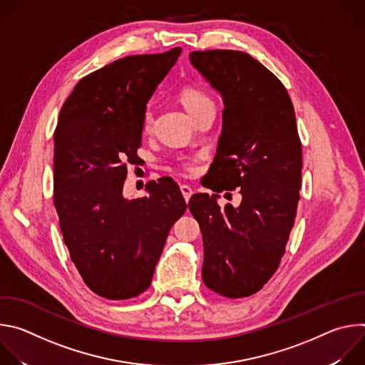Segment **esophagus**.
Here are the masks:
<instances>
[{"mask_svg":"<svg viewBox=\"0 0 365 365\" xmlns=\"http://www.w3.org/2000/svg\"><path fill=\"white\" fill-rule=\"evenodd\" d=\"M180 192H182V195H183V197H185V200L189 202L190 196L193 195V189H192L190 186H187V185H182V186H180Z\"/></svg>","mask_w":365,"mask_h":365,"instance_id":"34e87169","label":"esophagus"}]
</instances>
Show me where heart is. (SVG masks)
Masks as SVG:
<instances>
[{
	"instance_id": "b5f03b06",
	"label": "heart",
	"mask_w": 365,
	"mask_h": 365,
	"mask_svg": "<svg viewBox=\"0 0 365 365\" xmlns=\"http://www.w3.org/2000/svg\"><path fill=\"white\" fill-rule=\"evenodd\" d=\"M179 99L182 102V106L185 107V110L190 114V117L193 118L202 108H205L206 106H210V103H214L212 99L207 96L205 92H202L200 89L197 88H192V86H187V88H183L179 93ZM151 124H153V114L150 110L145 111L144 114V118H143V127H144V131H150L151 128ZM187 169H192L190 165H186Z\"/></svg>"
}]
</instances>
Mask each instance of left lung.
I'll list each match as a JSON object with an SVG mask.
<instances>
[{
	"label": "left lung",
	"mask_w": 365,
	"mask_h": 365,
	"mask_svg": "<svg viewBox=\"0 0 365 365\" xmlns=\"http://www.w3.org/2000/svg\"><path fill=\"white\" fill-rule=\"evenodd\" d=\"M189 61L224 103L206 186L242 195L225 207L217 193L189 200L203 238L202 279L225 297H245L274 274L294 224L302 182L294 108L283 83L244 51H192Z\"/></svg>",
	"instance_id": "left-lung-1"
}]
</instances>
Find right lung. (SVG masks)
<instances>
[{"instance_id": "right-lung-1", "label": "right lung", "mask_w": 365, "mask_h": 365, "mask_svg": "<svg viewBox=\"0 0 365 365\" xmlns=\"http://www.w3.org/2000/svg\"><path fill=\"white\" fill-rule=\"evenodd\" d=\"M180 47L118 59L85 76L65 101L55 131L53 189L63 241L86 286L123 300L151 284L172 225L186 202L172 179L128 199L125 162L141 145L147 103Z\"/></svg>"}]
</instances>
